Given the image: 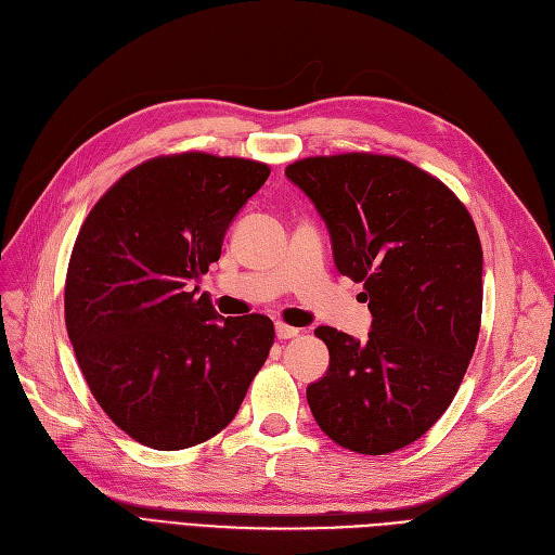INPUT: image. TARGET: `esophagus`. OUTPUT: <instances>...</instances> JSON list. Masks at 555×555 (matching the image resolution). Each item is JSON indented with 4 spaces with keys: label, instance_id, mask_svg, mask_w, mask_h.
I'll return each instance as SVG.
<instances>
[{
    "label": "esophagus",
    "instance_id": "1",
    "mask_svg": "<svg viewBox=\"0 0 555 555\" xmlns=\"http://www.w3.org/2000/svg\"><path fill=\"white\" fill-rule=\"evenodd\" d=\"M297 334H299L297 327H291L285 323H276V338H279V341H288V338H295Z\"/></svg>",
    "mask_w": 555,
    "mask_h": 555
}]
</instances>
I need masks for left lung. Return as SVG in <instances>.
Masks as SVG:
<instances>
[{
  "label": "left lung",
  "mask_w": 555,
  "mask_h": 555,
  "mask_svg": "<svg viewBox=\"0 0 555 555\" xmlns=\"http://www.w3.org/2000/svg\"><path fill=\"white\" fill-rule=\"evenodd\" d=\"M285 177L323 217L344 276L364 283L366 341L318 327L325 378L307 387L318 426L360 454L415 442L450 408L481 323V244L468 209L397 156L301 158Z\"/></svg>",
  "instance_id": "obj_1"
}]
</instances>
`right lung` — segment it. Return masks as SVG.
<instances>
[{
	"mask_svg": "<svg viewBox=\"0 0 555 555\" xmlns=\"http://www.w3.org/2000/svg\"><path fill=\"white\" fill-rule=\"evenodd\" d=\"M267 177L248 158L156 156L105 191L78 232L68 338L103 413L152 450L217 436L270 354V318H223L193 288Z\"/></svg>",
	"mask_w": 555,
	"mask_h": 555,
	"instance_id": "right-lung-1",
	"label": "right lung"
}]
</instances>
